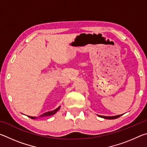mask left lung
I'll return each instance as SVG.
<instances>
[{"label":"left lung","mask_w":147,"mask_h":147,"mask_svg":"<svg viewBox=\"0 0 147 147\" xmlns=\"http://www.w3.org/2000/svg\"><path fill=\"white\" fill-rule=\"evenodd\" d=\"M122 115H117V116H112V117H106V116H102V115H98L100 117H102L106 119H117L119 117H121Z\"/></svg>","instance_id":"8db88e82"}]
</instances>
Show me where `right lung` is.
I'll return each mask as SVG.
<instances>
[{"instance_id":"add662e5","label":"right lung","mask_w":147,"mask_h":147,"mask_svg":"<svg viewBox=\"0 0 147 147\" xmlns=\"http://www.w3.org/2000/svg\"><path fill=\"white\" fill-rule=\"evenodd\" d=\"M59 108H60V107H58V108H56V109H54V110H53V111H47V112L45 113H43V114H42V115H39V117H45V116L53 115H54V113H56V111H58L59 110ZM28 117H29L30 118H31V119H36V117H30V116H28Z\"/></svg>"}]
</instances>
